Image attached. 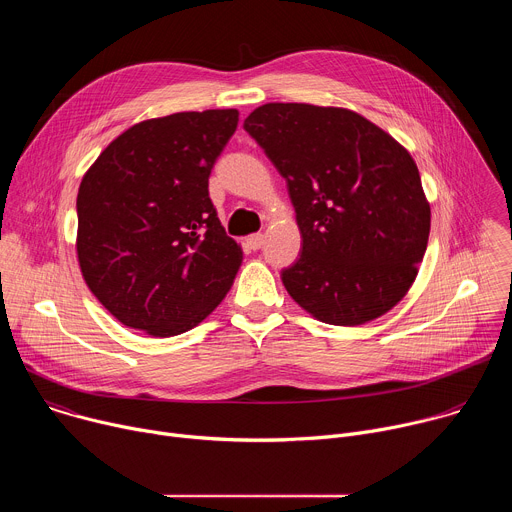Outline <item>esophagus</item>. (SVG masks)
<instances>
[{
    "mask_svg": "<svg viewBox=\"0 0 512 512\" xmlns=\"http://www.w3.org/2000/svg\"><path fill=\"white\" fill-rule=\"evenodd\" d=\"M247 243H249V247H251L253 251H257V249H261V247H263L265 237H263L261 233H257V235H251V237L247 239Z\"/></svg>",
    "mask_w": 512,
    "mask_h": 512,
    "instance_id": "34e87169",
    "label": "esophagus"
}]
</instances>
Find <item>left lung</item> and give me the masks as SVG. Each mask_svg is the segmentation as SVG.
Masks as SVG:
<instances>
[{
    "mask_svg": "<svg viewBox=\"0 0 512 512\" xmlns=\"http://www.w3.org/2000/svg\"><path fill=\"white\" fill-rule=\"evenodd\" d=\"M287 182L302 235L287 294L326 324L358 326L397 306L427 249L431 210L399 141L340 107L267 103L243 123Z\"/></svg>",
    "mask_w": 512,
    "mask_h": 512,
    "instance_id": "8db88e82",
    "label": "left lung"
}]
</instances>
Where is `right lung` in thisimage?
I'll list each match as a JSON object with an SVG mask.
<instances>
[{"mask_svg": "<svg viewBox=\"0 0 512 512\" xmlns=\"http://www.w3.org/2000/svg\"><path fill=\"white\" fill-rule=\"evenodd\" d=\"M237 109L141 121L83 176L77 255L93 296L125 326L176 336L200 324L243 261L208 196Z\"/></svg>", "mask_w": 512, "mask_h": 512, "instance_id": "obj_1", "label": "right lung"}]
</instances>
